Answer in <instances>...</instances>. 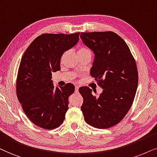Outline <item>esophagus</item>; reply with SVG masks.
<instances>
[{"label": "esophagus", "instance_id": "obj_1", "mask_svg": "<svg viewBox=\"0 0 157 157\" xmlns=\"http://www.w3.org/2000/svg\"><path fill=\"white\" fill-rule=\"evenodd\" d=\"M78 90H79V86H76V88H75V91H76V93H78Z\"/></svg>", "mask_w": 157, "mask_h": 157}]
</instances>
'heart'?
I'll return each instance as SVG.
<instances>
[{
    "mask_svg": "<svg viewBox=\"0 0 157 157\" xmlns=\"http://www.w3.org/2000/svg\"><path fill=\"white\" fill-rule=\"evenodd\" d=\"M79 51H82V52H90L88 49H86V48H81V49L79 50Z\"/></svg>",
    "mask_w": 157,
    "mask_h": 157,
    "instance_id": "1",
    "label": "heart"
}]
</instances>
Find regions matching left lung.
Returning <instances> with one entry per match:
<instances>
[{
  "label": "left lung",
  "instance_id": "left-lung-1",
  "mask_svg": "<svg viewBox=\"0 0 157 157\" xmlns=\"http://www.w3.org/2000/svg\"><path fill=\"white\" fill-rule=\"evenodd\" d=\"M80 38L95 54L90 75L103 88L98 97L88 87L79 89L83 98L81 110L87 124L110 128L132 105L139 81L136 64L126 43L113 31L82 32Z\"/></svg>",
  "mask_w": 157,
  "mask_h": 157
}]
</instances>
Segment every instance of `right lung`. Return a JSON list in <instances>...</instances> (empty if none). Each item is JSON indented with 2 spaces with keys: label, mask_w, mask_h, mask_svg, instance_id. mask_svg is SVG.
<instances>
[{
  "label": "right lung",
  "mask_w": 157,
  "mask_h": 157,
  "mask_svg": "<svg viewBox=\"0 0 157 157\" xmlns=\"http://www.w3.org/2000/svg\"><path fill=\"white\" fill-rule=\"evenodd\" d=\"M80 32L44 33L33 40L23 55L16 80V95L25 114L44 129L59 127L68 110L73 84L54 87L52 72L60 70L64 52L74 47Z\"/></svg>",
  "instance_id": "right-lung-1"
}]
</instances>
